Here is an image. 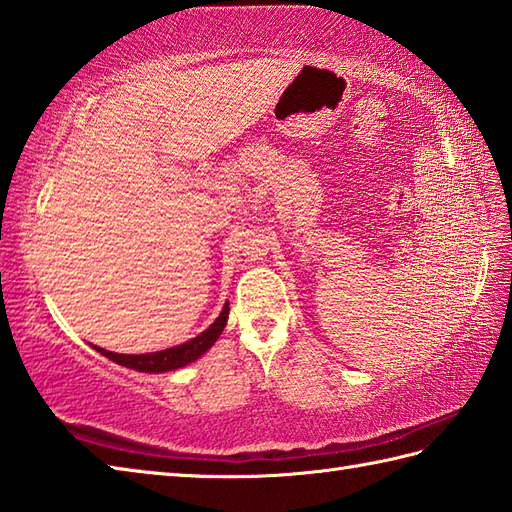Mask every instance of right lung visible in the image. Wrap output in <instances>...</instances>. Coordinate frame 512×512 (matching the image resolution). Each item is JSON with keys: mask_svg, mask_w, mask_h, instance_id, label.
Here are the masks:
<instances>
[{"mask_svg": "<svg viewBox=\"0 0 512 512\" xmlns=\"http://www.w3.org/2000/svg\"><path fill=\"white\" fill-rule=\"evenodd\" d=\"M226 321H228V301L224 303L220 317H217L202 334H198L195 339L182 345L169 347V350L149 352V354H116V352L103 350V347H96V345L92 347L96 352H101L103 356L110 358V361L123 367L136 369V372H147V374H162V372H171V369H180L184 365L198 361L204 352H209L213 343L220 339V334L224 332Z\"/></svg>", "mask_w": 512, "mask_h": 512, "instance_id": "obj_1", "label": "right lung"}]
</instances>
